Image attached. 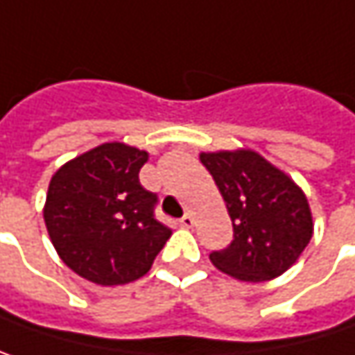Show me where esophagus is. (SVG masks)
I'll list each match as a JSON object with an SVG mask.
<instances>
[{
	"label": "esophagus",
	"mask_w": 355,
	"mask_h": 355,
	"mask_svg": "<svg viewBox=\"0 0 355 355\" xmlns=\"http://www.w3.org/2000/svg\"><path fill=\"white\" fill-rule=\"evenodd\" d=\"M180 225H182V227H193V225H195L193 215H191V213H184V215L180 217Z\"/></svg>",
	"instance_id": "obj_1"
}]
</instances>
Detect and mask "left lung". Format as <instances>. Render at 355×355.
I'll return each mask as SVG.
<instances>
[{
  "label": "left lung",
  "mask_w": 355,
  "mask_h": 355,
  "mask_svg": "<svg viewBox=\"0 0 355 355\" xmlns=\"http://www.w3.org/2000/svg\"><path fill=\"white\" fill-rule=\"evenodd\" d=\"M234 225L225 250L211 252L215 268L243 282L286 272L313 238L305 193L254 150L201 152Z\"/></svg>",
  "instance_id": "left-lung-1"
}]
</instances>
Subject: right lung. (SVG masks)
<instances>
[{
  "label": "right lung",
  "mask_w": 355,
  "mask_h": 355,
  "mask_svg": "<svg viewBox=\"0 0 355 355\" xmlns=\"http://www.w3.org/2000/svg\"><path fill=\"white\" fill-rule=\"evenodd\" d=\"M148 152L105 142L50 178L44 223L60 260L83 278L117 286L142 278L173 232L154 217L156 195L140 184Z\"/></svg>",
  "instance_id": "obj_1"
}]
</instances>
